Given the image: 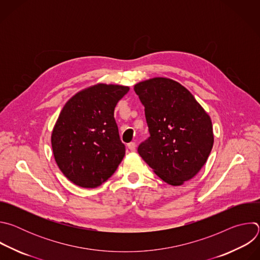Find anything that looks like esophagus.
Here are the masks:
<instances>
[{
    "label": "esophagus",
    "mask_w": 260,
    "mask_h": 260,
    "mask_svg": "<svg viewBox=\"0 0 260 260\" xmlns=\"http://www.w3.org/2000/svg\"><path fill=\"white\" fill-rule=\"evenodd\" d=\"M127 148L131 150V151H135L136 150V143L134 142H131L127 144Z\"/></svg>",
    "instance_id": "esophagus-1"
}]
</instances>
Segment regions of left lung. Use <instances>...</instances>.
Wrapping results in <instances>:
<instances>
[{
    "label": "left lung",
    "mask_w": 260,
    "mask_h": 260,
    "mask_svg": "<svg viewBox=\"0 0 260 260\" xmlns=\"http://www.w3.org/2000/svg\"><path fill=\"white\" fill-rule=\"evenodd\" d=\"M145 108L149 138L138 147L141 157L166 183L179 186L206 164L214 136L210 116L180 83L153 78L134 87Z\"/></svg>",
    "instance_id": "left-lung-1"
}]
</instances>
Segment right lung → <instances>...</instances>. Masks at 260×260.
<instances>
[{
  "mask_svg": "<svg viewBox=\"0 0 260 260\" xmlns=\"http://www.w3.org/2000/svg\"><path fill=\"white\" fill-rule=\"evenodd\" d=\"M129 88L98 84L70 99L54 125L51 145L62 174L83 188H94L114 174L125 154L114 109Z\"/></svg>",
  "mask_w": 260,
  "mask_h": 260,
  "instance_id": "right-lung-1",
  "label": "right lung"
}]
</instances>
